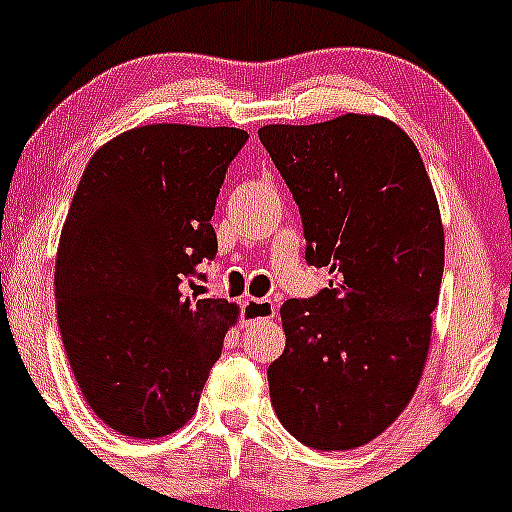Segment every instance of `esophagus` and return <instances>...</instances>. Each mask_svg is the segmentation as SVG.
<instances>
[{"label":"esophagus","instance_id":"obj_1","mask_svg":"<svg viewBox=\"0 0 512 512\" xmlns=\"http://www.w3.org/2000/svg\"><path fill=\"white\" fill-rule=\"evenodd\" d=\"M277 314V304L272 299H245L240 309L242 327H252L257 322H270Z\"/></svg>","mask_w":512,"mask_h":512}]
</instances>
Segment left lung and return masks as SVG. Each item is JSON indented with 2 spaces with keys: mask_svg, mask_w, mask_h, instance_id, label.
Returning a JSON list of instances; mask_svg holds the SVG:
<instances>
[{
  "mask_svg": "<svg viewBox=\"0 0 512 512\" xmlns=\"http://www.w3.org/2000/svg\"><path fill=\"white\" fill-rule=\"evenodd\" d=\"M260 143L302 215L329 287L282 304L267 369L282 426L317 451L364 446L414 396L443 277V225L418 148L379 116L265 126Z\"/></svg>",
  "mask_w": 512,
  "mask_h": 512,
  "instance_id": "left-lung-1",
  "label": "left lung"
}]
</instances>
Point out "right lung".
<instances>
[{
    "instance_id": "add662e5",
    "label": "right lung",
    "mask_w": 512,
    "mask_h": 512,
    "mask_svg": "<svg viewBox=\"0 0 512 512\" xmlns=\"http://www.w3.org/2000/svg\"><path fill=\"white\" fill-rule=\"evenodd\" d=\"M240 128L153 123L98 148L79 180L56 257L61 339L86 401L123 436L178 431L237 319L198 297L218 252L213 220ZM194 294H189V289Z\"/></svg>"
}]
</instances>
